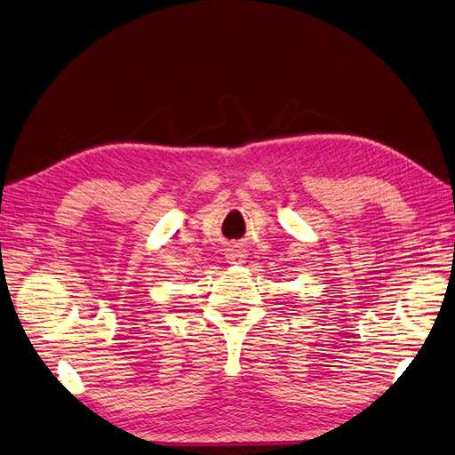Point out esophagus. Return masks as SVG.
I'll use <instances>...</instances> for the list:
<instances>
[{
	"mask_svg": "<svg viewBox=\"0 0 455 455\" xmlns=\"http://www.w3.org/2000/svg\"><path fill=\"white\" fill-rule=\"evenodd\" d=\"M246 250L240 248V246H232L230 250H227V261L232 265H240L246 261Z\"/></svg>",
	"mask_w": 455,
	"mask_h": 455,
	"instance_id": "1",
	"label": "esophagus"
}]
</instances>
